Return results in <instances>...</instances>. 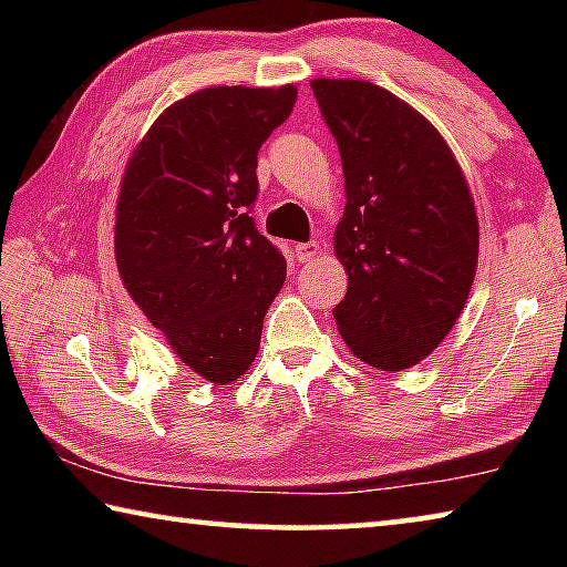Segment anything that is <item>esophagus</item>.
<instances>
[{
    "label": "esophagus",
    "mask_w": 567,
    "mask_h": 567,
    "mask_svg": "<svg viewBox=\"0 0 567 567\" xmlns=\"http://www.w3.org/2000/svg\"><path fill=\"white\" fill-rule=\"evenodd\" d=\"M295 255L300 262H315L322 255V245L318 239H310V243H300L295 245Z\"/></svg>",
    "instance_id": "34e87169"
}]
</instances>
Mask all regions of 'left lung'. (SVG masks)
I'll return each mask as SVG.
<instances>
[{
	"instance_id": "obj_1",
	"label": "left lung",
	"mask_w": 567,
	"mask_h": 567,
	"mask_svg": "<svg viewBox=\"0 0 567 567\" xmlns=\"http://www.w3.org/2000/svg\"><path fill=\"white\" fill-rule=\"evenodd\" d=\"M310 84L348 197L334 229L348 295L334 322L370 368H412L453 330L473 287V195L447 142L408 102L364 80Z\"/></svg>"
}]
</instances>
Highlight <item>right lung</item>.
I'll list each match as a JSON object with an SVG mask.
<instances>
[{
    "label": "right lung",
    "instance_id": "obj_1",
    "mask_svg": "<svg viewBox=\"0 0 567 567\" xmlns=\"http://www.w3.org/2000/svg\"><path fill=\"white\" fill-rule=\"evenodd\" d=\"M295 84L207 87L159 114L124 167L114 255L124 290L197 375L227 385L260 350L287 262L257 233V152Z\"/></svg>",
    "mask_w": 567,
    "mask_h": 567
}]
</instances>
